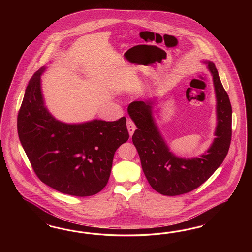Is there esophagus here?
Instances as JSON below:
<instances>
[{
	"instance_id": "obj_1",
	"label": "esophagus",
	"mask_w": 252,
	"mask_h": 252,
	"mask_svg": "<svg viewBox=\"0 0 252 252\" xmlns=\"http://www.w3.org/2000/svg\"><path fill=\"white\" fill-rule=\"evenodd\" d=\"M126 126H127V129H128V132H129L130 136H132L133 133H134V131L136 130V125H135V123L133 122L131 119H128L127 122H126Z\"/></svg>"
}]
</instances>
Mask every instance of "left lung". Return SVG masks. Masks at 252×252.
<instances>
[{"mask_svg": "<svg viewBox=\"0 0 252 252\" xmlns=\"http://www.w3.org/2000/svg\"><path fill=\"white\" fill-rule=\"evenodd\" d=\"M214 78L217 99V127L214 142L198 158L183 159L170 152L154 122L152 101H133L127 108L137 126L132 140L148 182L165 196H177L196 189L210 178L228 153L232 137V107L214 63L205 61Z\"/></svg>", "mask_w": 252, "mask_h": 252, "instance_id": "8db88e82", "label": "left lung"}]
</instances>
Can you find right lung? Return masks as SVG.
I'll list each match as a JSON object with an SVG mask.
<instances>
[{"instance_id":"obj_1","label":"right lung","mask_w":252,"mask_h":252,"mask_svg":"<svg viewBox=\"0 0 252 252\" xmlns=\"http://www.w3.org/2000/svg\"><path fill=\"white\" fill-rule=\"evenodd\" d=\"M41 67L31 77L17 115V132L31 166L41 182L63 194L88 197L109 180L116 150L129 134L126 118L64 124L44 106Z\"/></svg>"}]
</instances>
